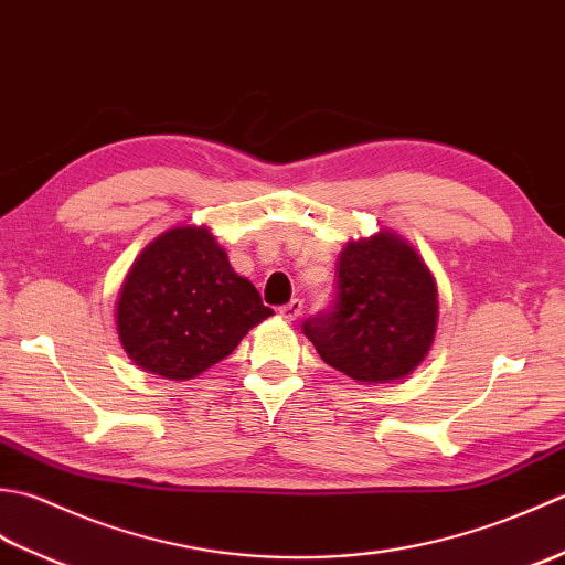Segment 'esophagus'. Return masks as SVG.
<instances>
[{
	"instance_id": "esophagus-1",
	"label": "esophagus",
	"mask_w": 565,
	"mask_h": 565,
	"mask_svg": "<svg viewBox=\"0 0 565 565\" xmlns=\"http://www.w3.org/2000/svg\"><path fill=\"white\" fill-rule=\"evenodd\" d=\"M301 313H303V301H301V298H291L289 303L279 308V316L286 318V320H296Z\"/></svg>"
}]
</instances>
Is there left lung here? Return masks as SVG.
<instances>
[{"label": "left lung", "mask_w": 565, "mask_h": 565, "mask_svg": "<svg viewBox=\"0 0 565 565\" xmlns=\"http://www.w3.org/2000/svg\"><path fill=\"white\" fill-rule=\"evenodd\" d=\"M435 326V279L415 249L383 231L347 243L332 303L301 328L332 369L356 381L386 383L423 362Z\"/></svg>", "instance_id": "1"}]
</instances>
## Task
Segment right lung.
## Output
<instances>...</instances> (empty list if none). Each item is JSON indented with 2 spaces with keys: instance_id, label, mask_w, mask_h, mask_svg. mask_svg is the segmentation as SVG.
<instances>
[{
  "instance_id": "1",
  "label": "right lung",
  "mask_w": 565,
  "mask_h": 565,
  "mask_svg": "<svg viewBox=\"0 0 565 565\" xmlns=\"http://www.w3.org/2000/svg\"><path fill=\"white\" fill-rule=\"evenodd\" d=\"M274 316L206 227H172L136 259L116 326L128 356L172 381L194 379Z\"/></svg>"
}]
</instances>
